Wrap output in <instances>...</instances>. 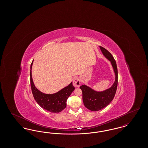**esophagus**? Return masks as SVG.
Listing matches in <instances>:
<instances>
[{
  "label": "esophagus",
  "mask_w": 148,
  "mask_h": 148,
  "mask_svg": "<svg viewBox=\"0 0 148 148\" xmlns=\"http://www.w3.org/2000/svg\"><path fill=\"white\" fill-rule=\"evenodd\" d=\"M73 84L75 87H79L80 85V79L79 77H75L73 82Z\"/></svg>",
  "instance_id": "34e87169"
}]
</instances>
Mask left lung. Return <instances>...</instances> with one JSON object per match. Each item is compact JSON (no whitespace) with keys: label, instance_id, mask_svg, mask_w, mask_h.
Listing matches in <instances>:
<instances>
[{"label":"left lung","instance_id":"left-lung-1","mask_svg":"<svg viewBox=\"0 0 148 148\" xmlns=\"http://www.w3.org/2000/svg\"><path fill=\"white\" fill-rule=\"evenodd\" d=\"M100 49L103 56L111 63L115 74V81L112 86L103 91H97L85 84L80 86L83 92V101L85 106L93 112L100 110L111 103L118 86V69L116 62L107 50L102 47H100Z\"/></svg>","mask_w":148,"mask_h":148}]
</instances>
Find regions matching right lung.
Here are the masks:
<instances>
[{
  "instance_id": "right-lung-1",
  "label": "right lung",
  "mask_w": 148,
  "mask_h": 148,
  "mask_svg": "<svg viewBox=\"0 0 148 148\" xmlns=\"http://www.w3.org/2000/svg\"><path fill=\"white\" fill-rule=\"evenodd\" d=\"M33 63V61L30 65V85L35 101L43 109L51 113L62 112L66 106L67 99L75 89L72 82L56 93L45 94L42 92L35 87L33 80L32 75Z\"/></svg>"
}]
</instances>
